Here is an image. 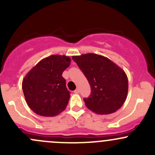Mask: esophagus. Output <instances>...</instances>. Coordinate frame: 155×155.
<instances>
[{"instance_id": "1", "label": "esophagus", "mask_w": 155, "mask_h": 155, "mask_svg": "<svg viewBox=\"0 0 155 155\" xmlns=\"http://www.w3.org/2000/svg\"><path fill=\"white\" fill-rule=\"evenodd\" d=\"M74 93L75 94H79V88H76V90L74 91Z\"/></svg>"}]
</instances>
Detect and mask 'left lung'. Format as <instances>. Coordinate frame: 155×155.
<instances>
[{
    "label": "left lung",
    "mask_w": 155,
    "mask_h": 155,
    "mask_svg": "<svg viewBox=\"0 0 155 155\" xmlns=\"http://www.w3.org/2000/svg\"><path fill=\"white\" fill-rule=\"evenodd\" d=\"M72 58L90 84V96L83 99L90 110L108 115L122 107L128 91L127 76L122 69L107 58L93 53Z\"/></svg>",
    "instance_id": "obj_1"
}]
</instances>
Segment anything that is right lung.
<instances>
[{
  "label": "right lung",
  "mask_w": 155,
  "mask_h": 155,
  "mask_svg": "<svg viewBox=\"0 0 155 155\" xmlns=\"http://www.w3.org/2000/svg\"><path fill=\"white\" fill-rule=\"evenodd\" d=\"M70 61L68 56H48L38 62L23 79L25 101L37 115L53 117L66 109L70 96L62 73Z\"/></svg>",
  "instance_id": "right-lung-1"
}]
</instances>
